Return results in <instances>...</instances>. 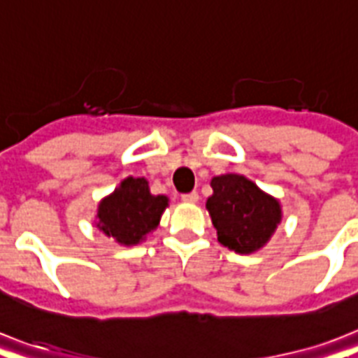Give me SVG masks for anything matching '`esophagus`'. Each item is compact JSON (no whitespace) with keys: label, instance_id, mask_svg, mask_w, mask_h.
Masks as SVG:
<instances>
[{"label":"esophagus","instance_id":"34e87169","mask_svg":"<svg viewBox=\"0 0 358 358\" xmlns=\"http://www.w3.org/2000/svg\"><path fill=\"white\" fill-rule=\"evenodd\" d=\"M182 201H184V202H191V204H193V202L199 201V193H196V191L185 193V195H182Z\"/></svg>","mask_w":358,"mask_h":358}]
</instances>
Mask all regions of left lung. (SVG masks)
<instances>
[{"mask_svg": "<svg viewBox=\"0 0 358 358\" xmlns=\"http://www.w3.org/2000/svg\"><path fill=\"white\" fill-rule=\"evenodd\" d=\"M212 187L206 208L219 243L241 255L260 249L280 223V204L239 174L215 176Z\"/></svg>", "mask_w": 358, "mask_h": 358, "instance_id": "obj_1", "label": "left lung"}]
</instances>
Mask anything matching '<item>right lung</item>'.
<instances>
[{"instance_id": "1", "label": "right lung", "mask_w": 358, "mask_h": 358, "mask_svg": "<svg viewBox=\"0 0 358 358\" xmlns=\"http://www.w3.org/2000/svg\"><path fill=\"white\" fill-rule=\"evenodd\" d=\"M167 196L150 195L145 178H126L98 208V229L122 245H135L159 223Z\"/></svg>"}]
</instances>
